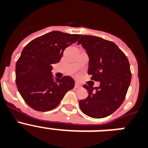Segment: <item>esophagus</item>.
Listing matches in <instances>:
<instances>
[{
	"label": "esophagus",
	"instance_id": "obj_1",
	"mask_svg": "<svg viewBox=\"0 0 148 148\" xmlns=\"http://www.w3.org/2000/svg\"><path fill=\"white\" fill-rule=\"evenodd\" d=\"M79 87H81L80 84L75 82V88H79Z\"/></svg>",
	"mask_w": 148,
	"mask_h": 148
}]
</instances>
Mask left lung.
<instances>
[{
	"label": "left lung",
	"mask_w": 148,
	"mask_h": 148,
	"mask_svg": "<svg viewBox=\"0 0 148 148\" xmlns=\"http://www.w3.org/2000/svg\"><path fill=\"white\" fill-rule=\"evenodd\" d=\"M90 58L88 74L100 82L99 87L84 84L88 97L79 101V107L87 116L95 119L107 117L125 101L131 81L130 63L127 56L110 40L92 35H83L78 41Z\"/></svg>",
	"instance_id": "left-lung-1"
}]
</instances>
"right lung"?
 <instances>
[{
	"label": "right lung",
	"instance_id": "right-lung-1",
	"mask_svg": "<svg viewBox=\"0 0 148 148\" xmlns=\"http://www.w3.org/2000/svg\"><path fill=\"white\" fill-rule=\"evenodd\" d=\"M78 34L53 31L31 40L22 51L15 66V82L30 108L46 112L56 108L66 92L75 86L70 76L53 79V64L59 62L64 49L76 42Z\"/></svg>",
	"mask_w": 148,
	"mask_h": 148
}]
</instances>
